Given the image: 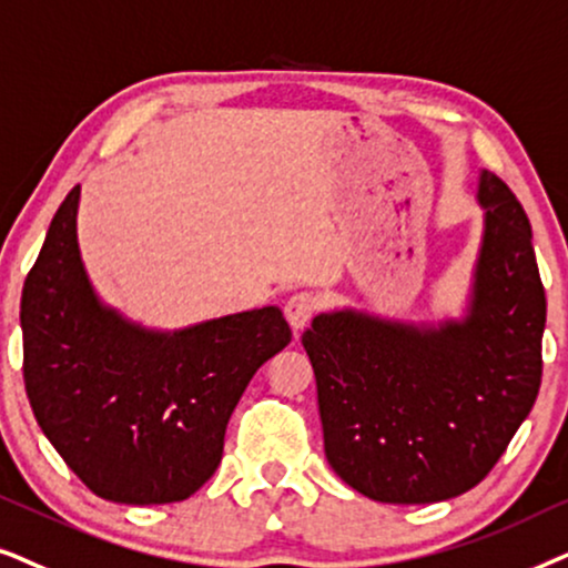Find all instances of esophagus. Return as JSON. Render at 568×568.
Returning <instances> with one entry per match:
<instances>
[{
  "instance_id": "esophagus-1",
  "label": "esophagus",
  "mask_w": 568,
  "mask_h": 568,
  "mask_svg": "<svg viewBox=\"0 0 568 568\" xmlns=\"http://www.w3.org/2000/svg\"><path fill=\"white\" fill-rule=\"evenodd\" d=\"M316 312H320V296H314L308 291L293 293L288 304H285V316H288L293 329H304L314 320Z\"/></svg>"
}]
</instances>
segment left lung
Wrapping results in <instances>:
<instances>
[{"mask_svg": "<svg viewBox=\"0 0 568 568\" xmlns=\"http://www.w3.org/2000/svg\"><path fill=\"white\" fill-rule=\"evenodd\" d=\"M486 231L465 322L436 329L320 314L301 343L316 376L324 455L382 504L447 501L478 486L535 405L546 288L519 200L483 171Z\"/></svg>", "mask_w": 568, "mask_h": 568, "instance_id": "left-lung-1", "label": "left lung"}]
</instances>
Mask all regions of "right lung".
I'll return each instance as SVG.
<instances>
[{"label": "right lung", "instance_id": "obj_1", "mask_svg": "<svg viewBox=\"0 0 568 568\" xmlns=\"http://www.w3.org/2000/svg\"><path fill=\"white\" fill-rule=\"evenodd\" d=\"M80 184L64 196L20 298L22 379L43 434L95 496L173 504L223 457L256 368L291 343L280 308L150 332L105 308L78 248Z\"/></svg>", "mask_w": 568, "mask_h": 568}]
</instances>
